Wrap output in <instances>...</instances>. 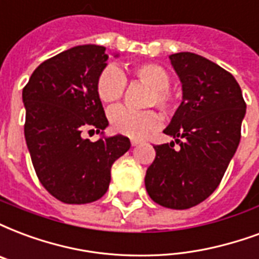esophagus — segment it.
Instances as JSON below:
<instances>
[{"instance_id": "obj_1", "label": "esophagus", "mask_w": 259, "mask_h": 259, "mask_svg": "<svg viewBox=\"0 0 259 259\" xmlns=\"http://www.w3.org/2000/svg\"><path fill=\"white\" fill-rule=\"evenodd\" d=\"M131 145H132V146L141 145V141H138V139H131Z\"/></svg>"}]
</instances>
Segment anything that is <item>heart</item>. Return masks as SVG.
Returning <instances> with one entry per match:
<instances>
[{
    "label": "heart",
    "instance_id": "obj_1",
    "mask_svg": "<svg viewBox=\"0 0 259 259\" xmlns=\"http://www.w3.org/2000/svg\"><path fill=\"white\" fill-rule=\"evenodd\" d=\"M138 80L150 87L147 106H155L162 113H169L174 108V98L169 93L170 76L158 64L146 63L132 69ZM125 77L116 65H108L97 79V94L104 104H114L122 97ZM110 125L116 134L141 139L159 125V117L153 110L134 112L127 108H114L109 113Z\"/></svg>",
    "mask_w": 259,
    "mask_h": 259
}]
</instances>
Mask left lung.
<instances>
[{"instance_id": "1", "label": "left lung", "mask_w": 259, "mask_h": 259, "mask_svg": "<svg viewBox=\"0 0 259 259\" xmlns=\"http://www.w3.org/2000/svg\"><path fill=\"white\" fill-rule=\"evenodd\" d=\"M182 81V102L154 146L146 170L147 194L169 209H190L219 187L240 142L246 102L236 79L220 65L190 52L170 54Z\"/></svg>"}]
</instances>
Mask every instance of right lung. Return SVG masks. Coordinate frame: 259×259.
Instances as JSON below:
<instances>
[{"instance_id": "1", "label": "right lung", "mask_w": 259, "mask_h": 259, "mask_svg": "<svg viewBox=\"0 0 259 259\" xmlns=\"http://www.w3.org/2000/svg\"><path fill=\"white\" fill-rule=\"evenodd\" d=\"M100 45H79L49 58L23 89L24 137L36 176L64 203H90L108 191L110 169L127 153V137H105L109 125L97 79L109 56ZM118 57V54H114ZM84 127L101 134L81 138Z\"/></svg>"}]
</instances>
